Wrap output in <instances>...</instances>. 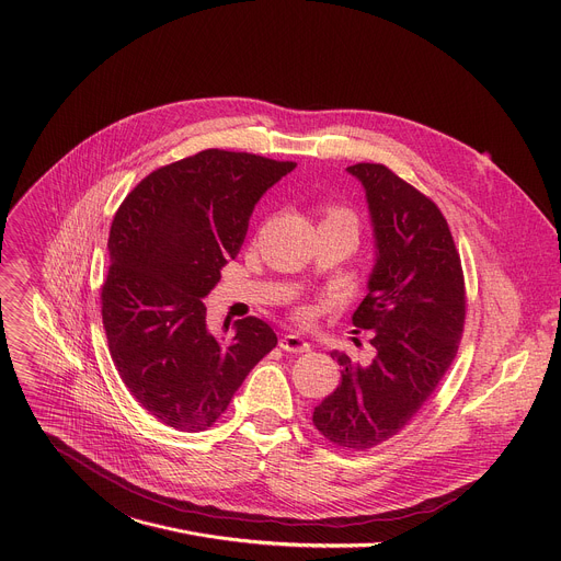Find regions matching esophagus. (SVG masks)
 I'll use <instances>...</instances> for the list:
<instances>
[{"instance_id": "obj_1", "label": "esophagus", "mask_w": 561, "mask_h": 561, "mask_svg": "<svg viewBox=\"0 0 561 561\" xmlns=\"http://www.w3.org/2000/svg\"><path fill=\"white\" fill-rule=\"evenodd\" d=\"M279 346H282L284 351H288V353H307V351H311V344H309L307 340H304V337L295 335V333L284 335V337L279 340Z\"/></svg>"}]
</instances>
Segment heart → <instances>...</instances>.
Returning a JSON list of instances; mask_svg holds the SVG:
<instances>
[{
	"label": "heart",
	"mask_w": 561,
	"mask_h": 561,
	"mask_svg": "<svg viewBox=\"0 0 561 561\" xmlns=\"http://www.w3.org/2000/svg\"><path fill=\"white\" fill-rule=\"evenodd\" d=\"M335 217H340V219H348V221H353V224H355V219H353V215H351L348 210L335 208V210H331V213H329V217H327V219H335Z\"/></svg>",
	"instance_id": "1"
}]
</instances>
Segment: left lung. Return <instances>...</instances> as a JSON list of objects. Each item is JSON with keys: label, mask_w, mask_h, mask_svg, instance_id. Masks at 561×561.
<instances>
[{"label": "left lung", "mask_w": 561, "mask_h": 561, "mask_svg": "<svg viewBox=\"0 0 561 561\" xmlns=\"http://www.w3.org/2000/svg\"><path fill=\"white\" fill-rule=\"evenodd\" d=\"M365 187L374 228L367 297L353 313L376 331L369 365L346 353L337 389L316 407V427L335 445L369 449L410 423L458 351L466 322V286L445 217L425 194L380 163L346 168Z\"/></svg>", "instance_id": "obj_1"}]
</instances>
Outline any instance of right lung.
Instances as JSON below:
<instances>
[{
  "instance_id": "obj_1",
  "label": "right lung",
  "mask_w": 561,
  "mask_h": 561,
  "mask_svg": "<svg viewBox=\"0 0 561 561\" xmlns=\"http://www.w3.org/2000/svg\"><path fill=\"white\" fill-rule=\"evenodd\" d=\"M295 168L206 149L145 176L118 208L103 324L125 387L163 425L210 427L277 344L260 318L237 320L230 340L215 335L203 297L237 257L257 201Z\"/></svg>"
}]
</instances>
